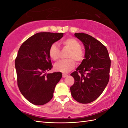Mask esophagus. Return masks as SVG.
<instances>
[{
  "label": "esophagus",
  "mask_w": 128,
  "mask_h": 128,
  "mask_svg": "<svg viewBox=\"0 0 128 128\" xmlns=\"http://www.w3.org/2000/svg\"><path fill=\"white\" fill-rule=\"evenodd\" d=\"M66 76H68V75H67V74H63V78H66Z\"/></svg>",
  "instance_id": "obj_1"
}]
</instances>
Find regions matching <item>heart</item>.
I'll use <instances>...</instances> for the list:
<instances>
[{
  "mask_svg": "<svg viewBox=\"0 0 128 128\" xmlns=\"http://www.w3.org/2000/svg\"><path fill=\"white\" fill-rule=\"evenodd\" d=\"M65 48L69 50L66 55V60L58 62L54 65L56 70L63 73H66L73 69L75 66L76 63H80L84 60V52L81 48V44L78 40L74 38H68L61 42ZM50 57L53 60H57L59 58L60 49L56 43L50 44L48 49Z\"/></svg>",
  "mask_w": 128,
  "mask_h": 128,
  "instance_id": "b5f03b06",
  "label": "heart"
}]
</instances>
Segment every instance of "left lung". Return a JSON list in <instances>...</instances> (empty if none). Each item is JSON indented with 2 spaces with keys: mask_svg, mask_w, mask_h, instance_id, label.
<instances>
[{
  "mask_svg": "<svg viewBox=\"0 0 128 128\" xmlns=\"http://www.w3.org/2000/svg\"><path fill=\"white\" fill-rule=\"evenodd\" d=\"M85 47L84 59L70 74L74 78L70 87L71 96L77 102L88 104L99 98L109 81L111 59L106 47L93 36L75 33Z\"/></svg>",
  "mask_w": 128,
  "mask_h": 128,
  "instance_id": "1",
  "label": "left lung"
}]
</instances>
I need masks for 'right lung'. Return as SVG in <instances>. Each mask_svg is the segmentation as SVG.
I'll return each instance as SVG.
<instances>
[{"instance_id":"1","label":"right lung","mask_w":128,"mask_h":128,"mask_svg":"<svg viewBox=\"0 0 128 128\" xmlns=\"http://www.w3.org/2000/svg\"><path fill=\"white\" fill-rule=\"evenodd\" d=\"M63 36L62 32H38L26 40L18 50L15 59L17 85L24 97L32 104L42 105L52 99L62 74H46L53 67L48 49Z\"/></svg>"}]
</instances>
